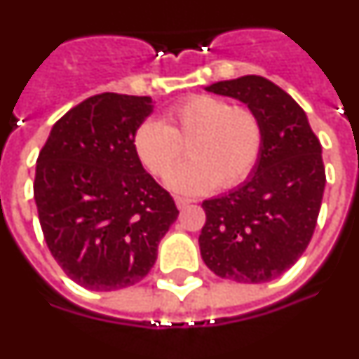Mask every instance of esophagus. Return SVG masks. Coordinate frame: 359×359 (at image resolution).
Masks as SVG:
<instances>
[{"label":"esophagus","instance_id":"esophagus-1","mask_svg":"<svg viewBox=\"0 0 359 359\" xmlns=\"http://www.w3.org/2000/svg\"><path fill=\"white\" fill-rule=\"evenodd\" d=\"M190 203H192V199H189V198H180V196L176 198V207L180 208V210H183V208L189 207Z\"/></svg>","mask_w":359,"mask_h":359}]
</instances>
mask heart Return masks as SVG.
I'll return each instance as SVG.
<instances>
[{
  "mask_svg": "<svg viewBox=\"0 0 359 359\" xmlns=\"http://www.w3.org/2000/svg\"><path fill=\"white\" fill-rule=\"evenodd\" d=\"M189 143L193 161L173 171ZM262 145L264 128L255 111L214 95L185 98L165 113V123L145 120L133 136L142 165L158 177L172 170L165 183L180 194H201L217 183L239 185L255 169Z\"/></svg>",
  "mask_w": 359,
  "mask_h": 359,
  "instance_id": "heart-1",
  "label": "heart"
}]
</instances>
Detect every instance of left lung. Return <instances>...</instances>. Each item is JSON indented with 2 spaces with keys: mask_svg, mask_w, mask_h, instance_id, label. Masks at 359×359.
<instances>
[{
  "mask_svg": "<svg viewBox=\"0 0 359 359\" xmlns=\"http://www.w3.org/2000/svg\"><path fill=\"white\" fill-rule=\"evenodd\" d=\"M207 91L255 111L264 145L243 185L203 201V261L228 280H273L306 252L315 231L325 189L322 145L302 107L268 79L244 75L215 82Z\"/></svg>",
  "mask_w": 359,
  "mask_h": 359,
  "instance_id": "left-lung-1",
  "label": "left lung"
}]
</instances>
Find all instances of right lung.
I'll list each match as a JSON object with an SVG mask.
<instances>
[{"label":"right lung","instance_id":"1","mask_svg":"<svg viewBox=\"0 0 359 359\" xmlns=\"http://www.w3.org/2000/svg\"><path fill=\"white\" fill-rule=\"evenodd\" d=\"M151 113V97L86 98L53 123L37 158L34 199L44 241L86 290L140 282L180 214L133 147L135 131Z\"/></svg>","mask_w":359,"mask_h":359}]
</instances>
